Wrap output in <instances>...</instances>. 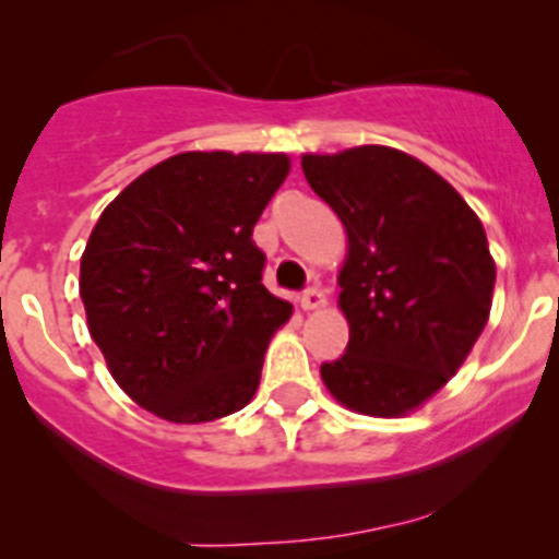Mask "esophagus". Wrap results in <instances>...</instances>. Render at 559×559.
Here are the masks:
<instances>
[{
  "label": "esophagus",
  "instance_id": "esophagus-1",
  "mask_svg": "<svg viewBox=\"0 0 559 559\" xmlns=\"http://www.w3.org/2000/svg\"><path fill=\"white\" fill-rule=\"evenodd\" d=\"M299 305L305 312H312V310H320V307H325V297L320 288H307L305 294L299 297Z\"/></svg>",
  "mask_w": 559,
  "mask_h": 559
}]
</instances>
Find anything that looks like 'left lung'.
Listing matches in <instances>:
<instances>
[{
	"label": "left lung",
	"mask_w": 559,
	"mask_h": 559,
	"mask_svg": "<svg viewBox=\"0 0 559 559\" xmlns=\"http://www.w3.org/2000/svg\"><path fill=\"white\" fill-rule=\"evenodd\" d=\"M301 170L346 230L338 310L349 344L320 365L325 389L370 418L415 413L489 320L497 265L486 230L452 183L394 146L301 155Z\"/></svg>",
	"instance_id": "obj_1"
}]
</instances>
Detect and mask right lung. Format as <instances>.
I'll return each instance as SVG.
<instances>
[{"label":"right lung","instance_id":"right-lung-1","mask_svg":"<svg viewBox=\"0 0 559 559\" xmlns=\"http://www.w3.org/2000/svg\"><path fill=\"white\" fill-rule=\"evenodd\" d=\"M292 159L181 152L105 207L81 254L88 333L139 407L170 423L239 413L294 307L262 286L252 230Z\"/></svg>","mask_w":559,"mask_h":559}]
</instances>
